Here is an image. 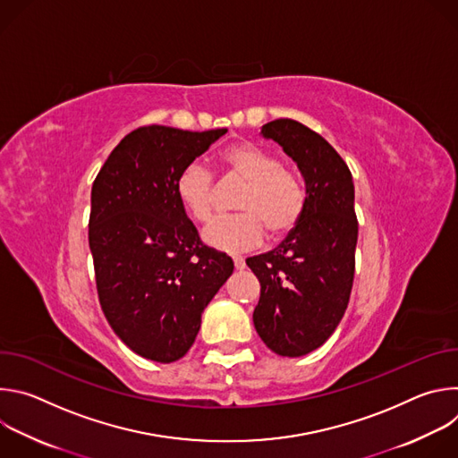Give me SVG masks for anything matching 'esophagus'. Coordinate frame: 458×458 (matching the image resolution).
<instances>
[{
	"mask_svg": "<svg viewBox=\"0 0 458 458\" xmlns=\"http://www.w3.org/2000/svg\"><path fill=\"white\" fill-rule=\"evenodd\" d=\"M233 265H235V270H244L246 268V263L242 257H233Z\"/></svg>",
	"mask_w": 458,
	"mask_h": 458,
	"instance_id": "1",
	"label": "esophagus"
}]
</instances>
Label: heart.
Returning a JSON list of instances; mask_svg holds the SVG:
<instances>
[{
    "label": "heart",
    "instance_id": "1",
    "mask_svg": "<svg viewBox=\"0 0 458 458\" xmlns=\"http://www.w3.org/2000/svg\"><path fill=\"white\" fill-rule=\"evenodd\" d=\"M219 161L230 177L246 186L237 201L242 212L217 217L205 228L203 239L208 246L237 253L260 244L267 228L272 235H284L297 226L306 207V190L301 177L283 166L277 156L251 143H239L223 150ZM174 188L190 217L205 223L214 216L217 188L205 165H186Z\"/></svg>",
    "mask_w": 458,
    "mask_h": 458
}]
</instances>
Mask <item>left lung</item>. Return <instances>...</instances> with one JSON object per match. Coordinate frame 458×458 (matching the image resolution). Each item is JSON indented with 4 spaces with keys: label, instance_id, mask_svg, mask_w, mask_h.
<instances>
[{
    "label": "left lung",
    "instance_id": "left-lung-1",
    "mask_svg": "<svg viewBox=\"0 0 458 458\" xmlns=\"http://www.w3.org/2000/svg\"><path fill=\"white\" fill-rule=\"evenodd\" d=\"M297 165L306 207L297 226L272 251L248 257L260 283L253 326L283 357H302L322 346L339 326L353 284L359 225L348 165L313 130L293 119L260 128Z\"/></svg>",
    "mask_w": 458,
    "mask_h": 458
}]
</instances>
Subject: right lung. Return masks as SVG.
I'll use <instances>...</instances> for the list:
<instances>
[{
	"instance_id": "1",
	"label": "right lung",
	"mask_w": 458,
	"mask_h": 458,
	"mask_svg": "<svg viewBox=\"0 0 458 458\" xmlns=\"http://www.w3.org/2000/svg\"><path fill=\"white\" fill-rule=\"evenodd\" d=\"M228 132L141 126L121 140L92 184L89 244L103 313L134 353L186 355L233 260L201 242L175 195L177 174Z\"/></svg>"
}]
</instances>
